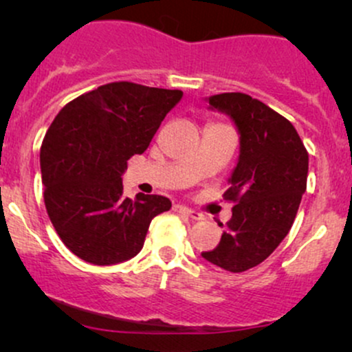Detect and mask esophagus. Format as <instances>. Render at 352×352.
Instances as JSON below:
<instances>
[{
    "instance_id": "34e87169",
    "label": "esophagus",
    "mask_w": 352,
    "mask_h": 352,
    "mask_svg": "<svg viewBox=\"0 0 352 352\" xmlns=\"http://www.w3.org/2000/svg\"><path fill=\"white\" fill-rule=\"evenodd\" d=\"M173 212L177 213H182V215H187L190 218H193V220H201L204 218V215L199 212H195V210L188 208V207H184V205H173Z\"/></svg>"
}]
</instances>
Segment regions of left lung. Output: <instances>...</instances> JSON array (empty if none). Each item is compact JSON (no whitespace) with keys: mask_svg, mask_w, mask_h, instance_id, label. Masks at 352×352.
I'll list each match as a JSON object with an SVG mask.
<instances>
[{"mask_svg":"<svg viewBox=\"0 0 352 352\" xmlns=\"http://www.w3.org/2000/svg\"><path fill=\"white\" fill-rule=\"evenodd\" d=\"M240 134V157L223 197L235 204L220 243L201 256L232 273L260 265L288 235L308 180V151L288 119L243 92L208 98Z\"/></svg>","mask_w":352,"mask_h":352,"instance_id":"1","label":"left lung"}]
</instances>
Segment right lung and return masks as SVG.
<instances>
[{"instance_id":"add662e5","label":"right lung","mask_w":352,"mask_h":352,"mask_svg":"<svg viewBox=\"0 0 352 352\" xmlns=\"http://www.w3.org/2000/svg\"><path fill=\"white\" fill-rule=\"evenodd\" d=\"M179 89L109 82L66 104L41 145L44 205L63 243L92 265H116L142 250L152 218L172 201L124 197L127 160L144 153Z\"/></svg>"}]
</instances>
